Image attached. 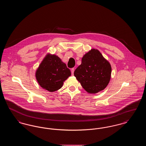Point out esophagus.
Returning a JSON list of instances; mask_svg holds the SVG:
<instances>
[{"label": "esophagus", "mask_w": 146, "mask_h": 146, "mask_svg": "<svg viewBox=\"0 0 146 146\" xmlns=\"http://www.w3.org/2000/svg\"><path fill=\"white\" fill-rule=\"evenodd\" d=\"M74 68H73L71 69V73H72V76L74 74Z\"/></svg>", "instance_id": "1"}]
</instances>
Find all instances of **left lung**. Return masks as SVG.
<instances>
[{"label":"left lung","mask_w":146,"mask_h":146,"mask_svg":"<svg viewBox=\"0 0 146 146\" xmlns=\"http://www.w3.org/2000/svg\"><path fill=\"white\" fill-rule=\"evenodd\" d=\"M111 72L110 63L98 50L94 49L84 56L82 64L75 70L74 75L85 90L96 94L107 86Z\"/></svg>","instance_id":"obj_1"}]
</instances>
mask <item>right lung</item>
I'll list each match as a JSON object with an SVG mask.
<instances>
[{"mask_svg":"<svg viewBox=\"0 0 146 146\" xmlns=\"http://www.w3.org/2000/svg\"><path fill=\"white\" fill-rule=\"evenodd\" d=\"M71 75L70 69L55 55L48 54L36 71L35 76L43 89L54 92L61 89L63 82Z\"/></svg>","mask_w":146,"mask_h":146,"instance_id":"obj_1","label":"right lung"}]
</instances>
